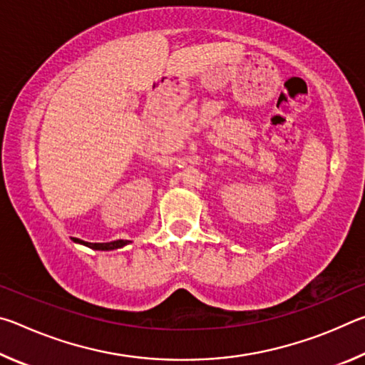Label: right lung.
<instances>
[{
	"mask_svg": "<svg viewBox=\"0 0 365 365\" xmlns=\"http://www.w3.org/2000/svg\"><path fill=\"white\" fill-rule=\"evenodd\" d=\"M76 242L88 246V248H91V250H101V251L122 248V246H125L128 243L127 240H117V242H110V243H86V242H82V240H78V238H76Z\"/></svg>",
	"mask_w": 365,
	"mask_h": 365,
	"instance_id": "1",
	"label": "right lung"
}]
</instances>
